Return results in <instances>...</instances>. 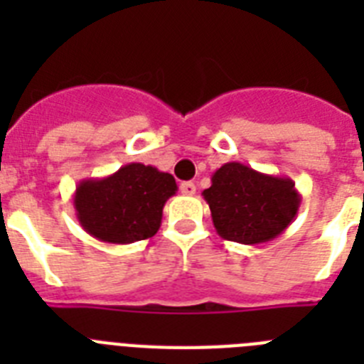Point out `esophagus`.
<instances>
[{
    "label": "esophagus",
    "mask_w": 364,
    "mask_h": 364,
    "mask_svg": "<svg viewBox=\"0 0 364 364\" xmlns=\"http://www.w3.org/2000/svg\"><path fill=\"white\" fill-rule=\"evenodd\" d=\"M180 191L184 193V195H195L197 186L193 184V182H182V184H180Z\"/></svg>",
    "instance_id": "34e87169"
}]
</instances>
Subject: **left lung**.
I'll use <instances>...</instances> for the list:
<instances>
[{
  "label": "left lung",
  "instance_id": "8db88e82",
  "mask_svg": "<svg viewBox=\"0 0 364 364\" xmlns=\"http://www.w3.org/2000/svg\"><path fill=\"white\" fill-rule=\"evenodd\" d=\"M222 239L240 244L273 240L294 222L301 195L288 176L266 175L240 162H228L202 191Z\"/></svg>",
  "mask_w": 364,
  "mask_h": 364
}]
</instances>
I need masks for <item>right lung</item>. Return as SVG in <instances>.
<instances>
[{"label":"right lung","mask_w":364,"mask_h":364,"mask_svg":"<svg viewBox=\"0 0 364 364\" xmlns=\"http://www.w3.org/2000/svg\"><path fill=\"white\" fill-rule=\"evenodd\" d=\"M176 189L173 175L133 162L104 178L82 180L73 204L80 226L91 237L131 244L159 231L164 205Z\"/></svg>","instance_id":"obj_1"}]
</instances>
